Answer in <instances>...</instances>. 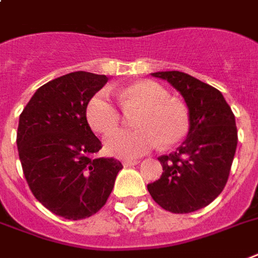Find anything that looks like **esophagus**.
<instances>
[{
  "label": "esophagus",
  "mask_w": 258,
  "mask_h": 258,
  "mask_svg": "<svg viewBox=\"0 0 258 258\" xmlns=\"http://www.w3.org/2000/svg\"><path fill=\"white\" fill-rule=\"evenodd\" d=\"M139 164V161L138 160H124L123 161V165L124 166H134V165Z\"/></svg>",
  "instance_id": "1"
}]
</instances>
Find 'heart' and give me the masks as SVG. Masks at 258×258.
I'll return each mask as SVG.
<instances>
[{"label": "heart", "instance_id": "b5f03b06", "mask_svg": "<svg viewBox=\"0 0 258 258\" xmlns=\"http://www.w3.org/2000/svg\"><path fill=\"white\" fill-rule=\"evenodd\" d=\"M125 112L141 109L135 119V131H117L107 138L105 149L119 158H137L162 145L174 146L189 131V116L185 107L169 98L168 90L153 81H139L119 93ZM86 120L94 133L108 135L121 121V113L109 94L100 90L86 105Z\"/></svg>", "mask_w": 258, "mask_h": 258}]
</instances>
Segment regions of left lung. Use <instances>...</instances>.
<instances>
[{"label": "left lung", "mask_w": 258, "mask_h": 258, "mask_svg": "<svg viewBox=\"0 0 258 258\" xmlns=\"http://www.w3.org/2000/svg\"><path fill=\"white\" fill-rule=\"evenodd\" d=\"M168 81L185 100L189 133L176 151L161 155V178L147 184L155 203L174 214L206 207L221 195L229 178L238 135L235 117L214 86L181 72L151 74Z\"/></svg>", "instance_id": "1"}]
</instances>
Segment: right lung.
<instances>
[{"label": "right lung", "mask_w": 258, "mask_h": 258, "mask_svg": "<svg viewBox=\"0 0 258 258\" xmlns=\"http://www.w3.org/2000/svg\"><path fill=\"white\" fill-rule=\"evenodd\" d=\"M107 76L69 73L40 86L21 112L17 149L29 189L64 219L94 215L107 203L117 173L115 158H93L101 142L86 120V105Z\"/></svg>", "instance_id": "1"}]
</instances>
